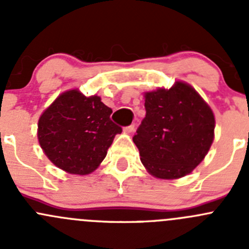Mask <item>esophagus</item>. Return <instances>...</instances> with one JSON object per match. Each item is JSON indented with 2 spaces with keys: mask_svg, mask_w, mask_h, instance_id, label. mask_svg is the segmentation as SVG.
<instances>
[{
  "mask_svg": "<svg viewBox=\"0 0 249 249\" xmlns=\"http://www.w3.org/2000/svg\"><path fill=\"white\" fill-rule=\"evenodd\" d=\"M135 127H136V125L131 124V125H129V126L124 127V131L127 132V134H131V132L135 131Z\"/></svg>",
  "mask_w": 249,
  "mask_h": 249,
  "instance_id": "1",
  "label": "esophagus"
}]
</instances>
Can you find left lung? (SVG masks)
<instances>
[{
	"instance_id": "8db88e82",
	"label": "left lung",
	"mask_w": 249,
	"mask_h": 249,
	"mask_svg": "<svg viewBox=\"0 0 249 249\" xmlns=\"http://www.w3.org/2000/svg\"><path fill=\"white\" fill-rule=\"evenodd\" d=\"M145 117L132 137L152 176L176 179L205 159L214 139V115L194 88L176 82L144 94Z\"/></svg>"
}]
</instances>
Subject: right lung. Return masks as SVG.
Segmentation results:
<instances>
[{"mask_svg":"<svg viewBox=\"0 0 249 249\" xmlns=\"http://www.w3.org/2000/svg\"><path fill=\"white\" fill-rule=\"evenodd\" d=\"M110 114L100 96L87 97L77 89L62 92L39 117L37 136L44 154L64 171L91 173L122 132Z\"/></svg>","mask_w":249,"mask_h":249,"instance_id":"1","label":"right lung"}]
</instances>
